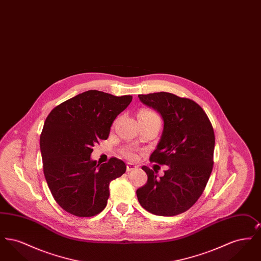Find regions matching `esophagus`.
<instances>
[{"instance_id": "obj_1", "label": "esophagus", "mask_w": 261, "mask_h": 261, "mask_svg": "<svg viewBox=\"0 0 261 261\" xmlns=\"http://www.w3.org/2000/svg\"><path fill=\"white\" fill-rule=\"evenodd\" d=\"M136 168H138V166L135 165L134 163H131V162H128V163H127V167H126L127 171H132V170H134V169H136Z\"/></svg>"}]
</instances>
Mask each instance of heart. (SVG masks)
Segmentation results:
<instances>
[{"mask_svg":"<svg viewBox=\"0 0 261 261\" xmlns=\"http://www.w3.org/2000/svg\"><path fill=\"white\" fill-rule=\"evenodd\" d=\"M138 118L144 119V120H161L160 114L152 110H149V109H142L138 113ZM122 153L126 158L131 159V160L136 158V152L131 147H126L122 149Z\"/></svg>","mask_w":261,"mask_h":261,"instance_id":"1","label":"heart"}]
</instances>
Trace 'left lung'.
Listing matches in <instances>:
<instances>
[{
    "label": "left lung",
    "mask_w": 261,
    "mask_h": 261,
    "mask_svg": "<svg viewBox=\"0 0 261 261\" xmlns=\"http://www.w3.org/2000/svg\"><path fill=\"white\" fill-rule=\"evenodd\" d=\"M162 114V139L149 161L168 165L164 175L148 166V182L137 190L140 204L152 214L174 216L191 208L201 196L213 168L215 136L208 116L195 100L171 93L139 95Z\"/></svg>",
    "instance_id": "1"
}]
</instances>
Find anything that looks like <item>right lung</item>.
Instances as JSON below:
<instances>
[{
    "mask_svg": "<svg viewBox=\"0 0 261 261\" xmlns=\"http://www.w3.org/2000/svg\"><path fill=\"white\" fill-rule=\"evenodd\" d=\"M131 101L132 96L89 90L57 106L47 116L40 136L43 170L63 211L92 217L106 207L110 183L125 173L126 165L116 158L99 165L90 155L96 143L108 139L112 122Z\"/></svg>",
    "mask_w": 261,
    "mask_h": 261,
    "instance_id": "right-lung-1",
    "label": "right lung"
}]
</instances>
